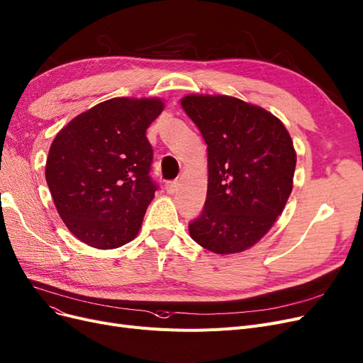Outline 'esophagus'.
<instances>
[{"label": "esophagus", "mask_w": 363, "mask_h": 363, "mask_svg": "<svg viewBox=\"0 0 363 363\" xmlns=\"http://www.w3.org/2000/svg\"><path fill=\"white\" fill-rule=\"evenodd\" d=\"M166 191L169 193V194H174L178 191V182L177 181H169V182H166Z\"/></svg>", "instance_id": "34e87169"}]
</instances>
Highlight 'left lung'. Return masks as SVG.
Wrapping results in <instances>:
<instances>
[{
    "label": "left lung",
    "mask_w": 363,
    "mask_h": 363,
    "mask_svg": "<svg viewBox=\"0 0 363 363\" xmlns=\"http://www.w3.org/2000/svg\"><path fill=\"white\" fill-rule=\"evenodd\" d=\"M182 109L208 145V193L190 236L216 254L251 248L271 230L293 190L296 151L284 124L229 96L190 94Z\"/></svg>",
    "instance_id": "8db88e82"
}]
</instances>
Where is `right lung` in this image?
Here are the masks:
<instances>
[{
	"label": "right lung",
	"instance_id": "right-lung-1",
	"mask_svg": "<svg viewBox=\"0 0 363 363\" xmlns=\"http://www.w3.org/2000/svg\"><path fill=\"white\" fill-rule=\"evenodd\" d=\"M163 109L161 99H111L53 139L46 182L67 229L86 245L113 250L139 233L157 190L146 128Z\"/></svg>",
	"mask_w": 363,
	"mask_h": 363
}]
</instances>
